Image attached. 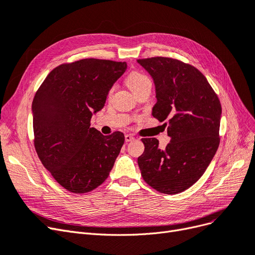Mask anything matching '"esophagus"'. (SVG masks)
I'll return each instance as SVG.
<instances>
[{
    "mask_svg": "<svg viewBox=\"0 0 255 255\" xmlns=\"http://www.w3.org/2000/svg\"><path fill=\"white\" fill-rule=\"evenodd\" d=\"M134 139V136H132L131 134H126L125 135V140L126 142H131V140Z\"/></svg>",
    "mask_w": 255,
    "mask_h": 255,
    "instance_id": "1",
    "label": "esophagus"
}]
</instances>
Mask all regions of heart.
<instances>
[{"label": "heart", "mask_w": 255, "mask_h": 255, "mask_svg": "<svg viewBox=\"0 0 255 255\" xmlns=\"http://www.w3.org/2000/svg\"><path fill=\"white\" fill-rule=\"evenodd\" d=\"M126 83L128 85V87L131 89L134 94L140 90L142 88L146 87V86H151V81L147 77L146 74L139 72V71H132L128 74V77L126 79ZM115 90V86H112L109 89L108 96L113 92Z\"/></svg>", "instance_id": "b5f03b06"}]
</instances>
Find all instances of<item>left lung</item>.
Returning <instances> with one entry per match:
<instances>
[{
    "label": "left lung",
    "mask_w": 255,
    "mask_h": 255,
    "mask_svg": "<svg viewBox=\"0 0 255 255\" xmlns=\"http://www.w3.org/2000/svg\"><path fill=\"white\" fill-rule=\"evenodd\" d=\"M155 84L152 116L165 122L170 143L162 150L155 137L142 138L137 163L144 181L156 191L177 194L206 171L220 145L222 106L205 75L180 60L138 59Z\"/></svg>",
    "instance_id": "obj_1"
}]
</instances>
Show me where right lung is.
Returning <instances> with one entry per match:
<instances>
[{
  "mask_svg": "<svg viewBox=\"0 0 255 255\" xmlns=\"http://www.w3.org/2000/svg\"><path fill=\"white\" fill-rule=\"evenodd\" d=\"M126 62L83 59L52 69L32 102L33 143L43 166L66 190L87 193L107 180L124 133L90 127Z\"/></svg>",
  "mask_w": 255,
  "mask_h": 255,
  "instance_id": "obj_1",
  "label": "right lung"
}]
</instances>
